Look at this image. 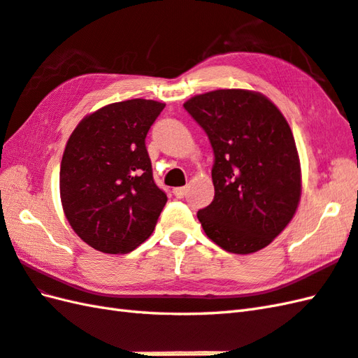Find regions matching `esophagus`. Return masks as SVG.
I'll return each instance as SVG.
<instances>
[{
    "instance_id": "1",
    "label": "esophagus",
    "mask_w": 358,
    "mask_h": 358,
    "mask_svg": "<svg viewBox=\"0 0 358 358\" xmlns=\"http://www.w3.org/2000/svg\"><path fill=\"white\" fill-rule=\"evenodd\" d=\"M173 194L178 197V199H184L185 194H187V189L185 187H179V188H174L173 189Z\"/></svg>"
}]
</instances>
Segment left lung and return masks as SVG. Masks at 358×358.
<instances>
[{"instance_id": "8db88e82", "label": "left lung", "mask_w": 358, "mask_h": 358, "mask_svg": "<svg viewBox=\"0 0 358 358\" xmlns=\"http://www.w3.org/2000/svg\"><path fill=\"white\" fill-rule=\"evenodd\" d=\"M184 107L214 153V199L197 211L205 234L228 252L265 248L289 224L301 194L287 119L264 94L242 89L197 94Z\"/></svg>"}]
</instances>
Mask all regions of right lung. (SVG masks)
<instances>
[{
  "instance_id": "right-lung-1",
  "label": "right lung",
  "mask_w": 358,
  "mask_h": 358,
  "mask_svg": "<svg viewBox=\"0 0 358 358\" xmlns=\"http://www.w3.org/2000/svg\"><path fill=\"white\" fill-rule=\"evenodd\" d=\"M164 107L150 99L115 102L85 116L67 141L62 208L94 250L125 254L153 233L166 194L155 184L145 138Z\"/></svg>"
}]
</instances>
